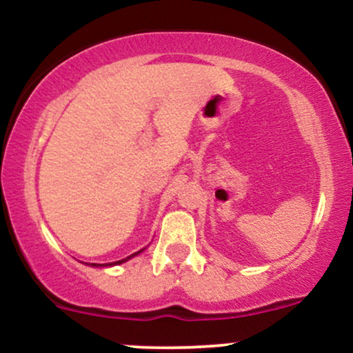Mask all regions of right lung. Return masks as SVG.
I'll return each mask as SVG.
<instances>
[{
    "instance_id": "1",
    "label": "right lung",
    "mask_w": 353,
    "mask_h": 353,
    "mask_svg": "<svg viewBox=\"0 0 353 353\" xmlns=\"http://www.w3.org/2000/svg\"><path fill=\"white\" fill-rule=\"evenodd\" d=\"M139 252H141V250H139ZM139 252H136V254H139ZM136 254H132V255H136ZM132 255H131V257H132ZM129 259V257H128ZM128 259H123V261H117V262H114V264H123V262H125V261H128ZM91 265H101V264H91ZM112 265V264H111Z\"/></svg>"
}]
</instances>
